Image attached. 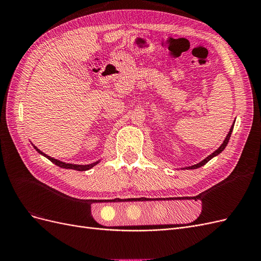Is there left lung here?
Instances as JSON below:
<instances>
[{"mask_svg": "<svg viewBox=\"0 0 261 261\" xmlns=\"http://www.w3.org/2000/svg\"><path fill=\"white\" fill-rule=\"evenodd\" d=\"M233 127H234V124L231 126V129H230V132H228V134H227V136L225 137V139H224V141H223V144L221 145L215 152L213 153H211L210 155H208L206 159H203L201 162H199V163H197V164H194V165H192V167H188V168H185V169H189V170H193V169H198V168H200V167H202V165H204L206 164L208 161H210L213 156H216V155H218L219 153H221L223 151V150L225 149V147H226V145H227V143H228V140H230V137H231V134H232V132H233Z\"/></svg>", "mask_w": 261, "mask_h": 261, "instance_id": "1", "label": "left lung"}]
</instances>
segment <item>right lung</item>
Instances as JSON below:
<instances>
[{
  "label": "right lung",
  "mask_w": 261,
  "mask_h": 261,
  "mask_svg": "<svg viewBox=\"0 0 261 261\" xmlns=\"http://www.w3.org/2000/svg\"><path fill=\"white\" fill-rule=\"evenodd\" d=\"M35 147V149L37 150V151L40 153V154H42V155H44L45 158H48V159L51 161V162H53L55 165H58V167H60V168H63V169H72V170H76V171H87V170H89V169H91V168H93L94 165L96 164H98L99 163V161H97V162H94V163H91V164H86V165H80V164H72V163H65V162H62V161H60V160H57V159H54V158H51L50 155H48V154H45V153H43L41 150H39L36 146H34Z\"/></svg>",
  "instance_id": "obj_1"
}]
</instances>
